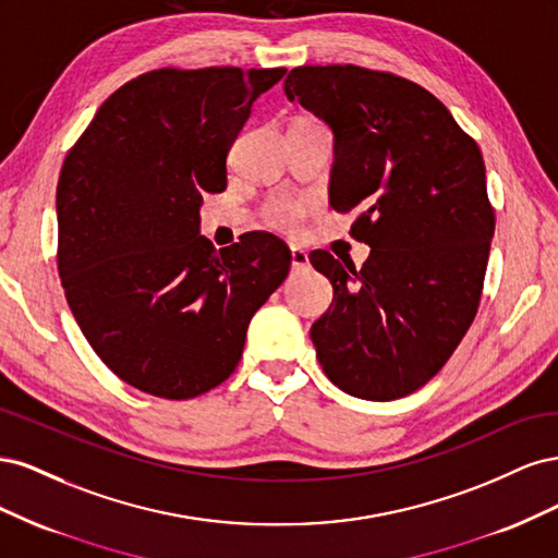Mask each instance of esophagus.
<instances>
[{
  "label": "esophagus",
  "mask_w": 558,
  "mask_h": 558,
  "mask_svg": "<svg viewBox=\"0 0 558 558\" xmlns=\"http://www.w3.org/2000/svg\"><path fill=\"white\" fill-rule=\"evenodd\" d=\"M310 265V256L305 248L300 246H291V267L293 269H305Z\"/></svg>",
  "instance_id": "34e87169"
}]
</instances>
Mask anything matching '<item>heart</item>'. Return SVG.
I'll return each mask as SVG.
<instances>
[{
	"label": "heart",
	"mask_w": 558,
	"mask_h": 558,
	"mask_svg": "<svg viewBox=\"0 0 558 558\" xmlns=\"http://www.w3.org/2000/svg\"><path fill=\"white\" fill-rule=\"evenodd\" d=\"M307 202L305 199H295V197H277L272 202H267L265 207V216L267 221L277 226V228H283V230H291L295 228L302 216L307 214Z\"/></svg>",
	"instance_id": "heart-1"
}]
</instances>
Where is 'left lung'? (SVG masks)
<instances>
[{
	"instance_id": "1",
	"label": "left lung",
	"mask_w": 558,
	"mask_h": 558,
	"mask_svg": "<svg viewBox=\"0 0 558 558\" xmlns=\"http://www.w3.org/2000/svg\"><path fill=\"white\" fill-rule=\"evenodd\" d=\"M283 93L335 140L330 207L356 211L369 246L356 269L328 251L332 283L310 330L328 379L363 400H396L440 373L477 314L496 216L482 150L416 83L356 64L295 66Z\"/></svg>"
}]
</instances>
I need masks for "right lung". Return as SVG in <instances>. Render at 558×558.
Returning <instances> with one entry per match:
<instances>
[{
	"label": "right lung",
	"mask_w": 558,
	"mask_h": 558,
	"mask_svg": "<svg viewBox=\"0 0 558 558\" xmlns=\"http://www.w3.org/2000/svg\"><path fill=\"white\" fill-rule=\"evenodd\" d=\"M275 70H156L128 81L58 179V272L88 344L144 393L189 400L238 367L251 316L291 269L277 234L226 248L199 234L202 193H223L228 150Z\"/></svg>",
	"instance_id": "obj_1"
}]
</instances>
